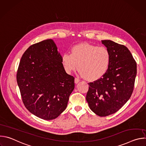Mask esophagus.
I'll return each instance as SVG.
<instances>
[{
	"label": "esophagus",
	"instance_id": "obj_1",
	"mask_svg": "<svg viewBox=\"0 0 146 146\" xmlns=\"http://www.w3.org/2000/svg\"><path fill=\"white\" fill-rule=\"evenodd\" d=\"M79 81H80V80H79L78 78H74V82H75V84H77V83H78Z\"/></svg>",
	"mask_w": 146,
	"mask_h": 146
}]
</instances>
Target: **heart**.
<instances>
[{
	"instance_id": "heart-1",
	"label": "heart",
	"mask_w": 146,
	"mask_h": 146,
	"mask_svg": "<svg viewBox=\"0 0 146 146\" xmlns=\"http://www.w3.org/2000/svg\"><path fill=\"white\" fill-rule=\"evenodd\" d=\"M111 60L109 50L104 46H97L88 43H80L71 48L70 54L62 56V64L68 73L77 68L83 78L89 81H96L106 74Z\"/></svg>"
}]
</instances>
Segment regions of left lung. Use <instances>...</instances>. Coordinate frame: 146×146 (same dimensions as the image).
<instances>
[{
	"mask_svg": "<svg viewBox=\"0 0 146 146\" xmlns=\"http://www.w3.org/2000/svg\"><path fill=\"white\" fill-rule=\"evenodd\" d=\"M111 60L102 77L88 83L86 100L96 115L106 117L119 110L131 98L137 74L136 62L128 48L110 40H102Z\"/></svg>",
	"mask_w": 146,
	"mask_h": 146,
	"instance_id": "left-lung-1",
	"label": "left lung"
}]
</instances>
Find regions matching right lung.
<instances>
[{
    "label": "right lung",
    "instance_id": "obj_1",
    "mask_svg": "<svg viewBox=\"0 0 146 146\" xmlns=\"http://www.w3.org/2000/svg\"><path fill=\"white\" fill-rule=\"evenodd\" d=\"M52 39L31 46L21 59L17 81L25 108L46 120L57 118L66 108L74 88Z\"/></svg>",
    "mask_w": 146,
    "mask_h": 146
}]
</instances>
